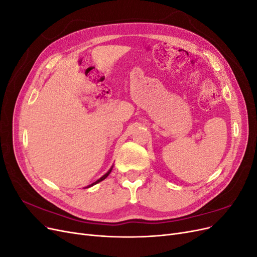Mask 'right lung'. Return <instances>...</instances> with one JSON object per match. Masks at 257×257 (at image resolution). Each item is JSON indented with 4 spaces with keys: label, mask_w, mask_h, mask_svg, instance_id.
Masks as SVG:
<instances>
[{
    "label": "right lung",
    "mask_w": 257,
    "mask_h": 257,
    "mask_svg": "<svg viewBox=\"0 0 257 257\" xmlns=\"http://www.w3.org/2000/svg\"><path fill=\"white\" fill-rule=\"evenodd\" d=\"M111 169H112V167H111V168H110L109 170H108V173H106V174H105V175H104V176H103L102 178H99L97 181H95L94 183H92V184H91V185H89V186H92V185H94V184H96V183H98V182H100V181H103V180H104V179H106V178L108 177V175H109V174L111 173Z\"/></svg>",
    "instance_id": "obj_1"
}]
</instances>
